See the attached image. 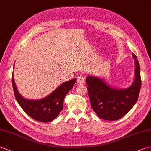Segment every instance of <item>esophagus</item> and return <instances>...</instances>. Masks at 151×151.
Returning <instances> with one entry per match:
<instances>
[{"label":"esophagus","instance_id":"obj_1","mask_svg":"<svg viewBox=\"0 0 151 151\" xmlns=\"http://www.w3.org/2000/svg\"><path fill=\"white\" fill-rule=\"evenodd\" d=\"M85 80H86V76L84 75H80L78 76V78H77L76 80V82L78 84H80V85H82V84H83L84 82H85Z\"/></svg>","mask_w":151,"mask_h":151}]
</instances>
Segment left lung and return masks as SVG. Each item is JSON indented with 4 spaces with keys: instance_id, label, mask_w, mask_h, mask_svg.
Instances as JSON below:
<instances>
[{
    "instance_id": "1",
    "label": "left lung",
    "mask_w": 151,
    "mask_h": 151,
    "mask_svg": "<svg viewBox=\"0 0 151 151\" xmlns=\"http://www.w3.org/2000/svg\"><path fill=\"white\" fill-rule=\"evenodd\" d=\"M135 80L126 89H115L99 78L88 76L86 78L91 106L100 118L106 120H117L130 111L138 100L142 86L140 67L136 56Z\"/></svg>"
}]
</instances>
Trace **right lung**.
Segmentation results:
<instances>
[{
    "instance_id": "obj_1",
    "label": "right lung",
    "mask_w": 151,
    "mask_h": 151,
    "mask_svg": "<svg viewBox=\"0 0 151 151\" xmlns=\"http://www.w3.org/2000/svg\"><path fill=\"white\" fill-rule=\"evenodd\" d=\"M76 78L61 84L50 95L39 100H30L20 96L12 76V84L16 100L23 111L34 120L41 122H50L57 117L62 110L64 99L75 85Z\"/></svg>"
}]
</instances>
